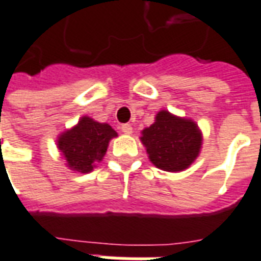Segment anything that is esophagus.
<instances>
[{
	"label": "esophagus",
	"instance_id": "obj_1",
	"mask_svg": "<svg viewBox=\"0 0 261 261\" xmlns=\"http://www.w3.org/2000/svg\"><path fill=\"white\" fill-rule=\"evenodd\" d=\"M121 130L123 133H126V135H130L132 133V125L130 123H123V125H121Z\"/></svg>",
	"mask_w": 261,
	"mask_h": 261
}]
</instances>
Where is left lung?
Returning <instances> with one entry per match:
<instances>
[{
  "label": "left lung",
  "mask_w": 261,
  "mask_h": 261,
  "mask_svg": "<svg viewBox=\"0 0 261 261\" xmlns=\"http://www.w3.org/2000/svg\"><path fill=\"white\" fill-rule=\"evenodd\" d=\"M142 143L152 164L166 172L187 169L202 146V135L191 119L180 118L162 110L151 126L143 129Z\"/></svg>",
  "instance_id": "8db88e82"
}]
</instances>
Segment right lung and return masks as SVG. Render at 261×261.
<instances>
[{"label":"right lung","instance_id":"add662e5","mask_svg":"<svg viewBox=\"0 0 261 261\" xmlns=\"http://www.w3.org/2000/svg\"><path fill=\"white\" fill-rule=\"evenodd\" d=\"M117 132L109 123H100L89 117H82L74 128L58 138V148L71 170L88 173L106 155L109 142Z\"/></svg>","mask_w":261,"mask_h":261}]
</instances>
